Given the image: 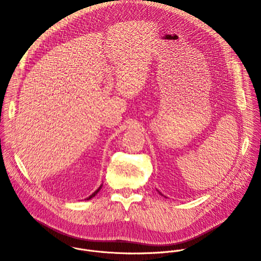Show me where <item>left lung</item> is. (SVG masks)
I'll use <instances>...</instances> for the list:
<instances>
[{"label":"left lung","mask_w":261,"mask_h":261,"mask_svg":"<svg viewBox=\"0 0 261 261\" xmlns=\"http://www.w3.org/2000/svg\"><path fill=\"white\" fill-rule=\"evenodd\" d=\"M157 191H158V190H157ZM158 192H159V191H158ZM159 194H161V195H162V193H161V192H159ZM162 196H163V195H162ZM164 197H165V196H164Z\"/></svg>","instance_id":"1"}]
</instances>
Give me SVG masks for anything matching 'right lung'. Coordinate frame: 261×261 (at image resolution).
<instances>
[{"label": "right lung", "mask_w": 261, "mask_h": 261, "mask_svg": "<svg viewBox=\"0 0 261 261\" xmlns=\"http://www.w3.org/2000/svg\"><path fill=\"white\" fill-rule=\"evenodd\" d=\"M102 186H103V185H100V187H99V188H98V189H97V190H96V191H95V192H94V193H93V194H92V195H90V196H89V197H88V198H86V199H87V200H90V199H91V198H93V197H95V196H96V195H97V193H98V192H99V191H100V190H101V188H102Z\"/></svg>", "instance_id": "add662e5"}]
</instances>
